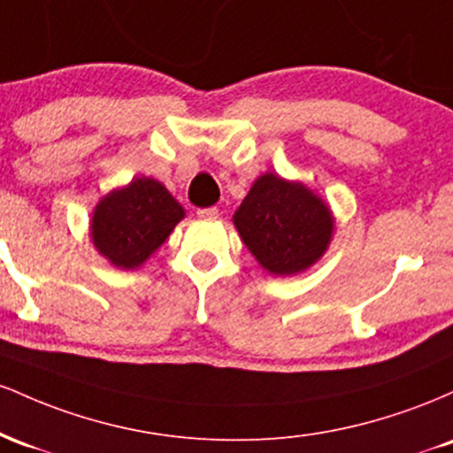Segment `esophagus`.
Masks as SVG:
<instances>
[{
	"mask_svg": "<svg viewBox=\"0 0 453 453\" xmlns=\"http://www.w3.org/2000/svg\"><path fill=\"white\" fill-rule=\"evenodd\" d=\"M197 217H200V219H217V217H219V211H217L215 206H211V209H197Z\"/></svg>",
	"mask_w": 453,
	"mask_h": 453,
	"instance_id": "obj_1",
	"label": "esophagus"
}]
</instances>
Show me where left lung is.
<instances>
[{"instance_id": "left-lung-1", "label": "left lung", "mask_w": 453, "mask_h": 453, "mask_svg": "<svg viewBox=\"0 0 453 453\" xmlns=\"http://www.w3.org/2000/svg\"><path fill=\"white\" fill-rule=\"evenodd\" d=\"M232 221L259 266L274 277L309 270L334 234V215L324 197L277 173L257 176Z\"/></svg>"}]
</instances>
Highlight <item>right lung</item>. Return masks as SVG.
Segmentation results:
<instances>
[{"instance_id": "add662e5", "label": "right lung", "mask_w": 453, "mask_h": 453, "mask_svg": "<svg viewBox=\"0 0 453 453\" xmlns=\"http://www.w3.org/2000/svg\"><path fill=\"white\" fill-rule=\"evenodd\" d=\"M185 209L159 180L136 176L100 197L91 212L96 251L114 268L136 270L168 241Z\"/></svg>"}]
</instances>
